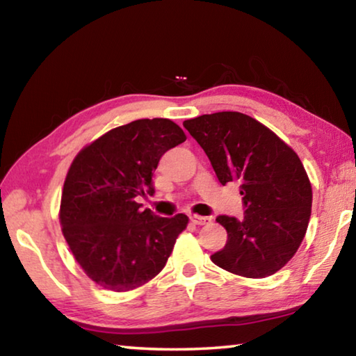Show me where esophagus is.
Wrapping results in <instances>:
<instances>
[{
	"label": "esophagus",
	"mask_w": 356,
	"mask_h": 356,
	"mask_svg": "<svg viewBox=\"0 0 356 356\" xmlns=\"http://www.w3.org/2000/svg\"><path fill=\"white\" fill-rule=\"evenodd\" d=\"M190 220L193 225H197V226H202V225H207V222H210L212 220L209 218V216H201V215H191Z\"/></svg>",
	"instance_id": "1"
}]
</instances>
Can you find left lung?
<instances>
[{
  "mask_svg": "<svg viewBox=\"0 0 356 356\" xmlns=\"http://www.w3.org/2000/svg\"><path fill=\"white\" fill-rule=\"evenodd\" d=\"M184 127L207 154L222 185L237 180L245 216L221 215L227 243L212 262L245 278H265L291 261L311 218L312 188L295 150L238 111L202 114Z\"/></svg>",
  "mask_w": 356,
  "mask_h": 356,
  "instance_id": "obj_1",
  "label": "left lung"
}]
</instances>
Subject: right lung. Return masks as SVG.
I'll return each mask as SVG.
<instances>
[{
  "instance_id": "add662e5",
  "label": "right lung",
  "mask_w": 356,
  "mask_h": 356,
  "mask_svg": "<svg viewBox=\"0 0 356 356\" xmlns=\"http://www.w3.org/2000/svg\"><path fill=\"white\" fill-rule=\"evenodd\" d=\"M170 119H138L113 129L75 155L59 207L63 236L95 284L127 292L166 265L188 216L141 210L136 196L154 195L152 174L166 150L184 143Z\"/></svg>"
}]
</instances>
